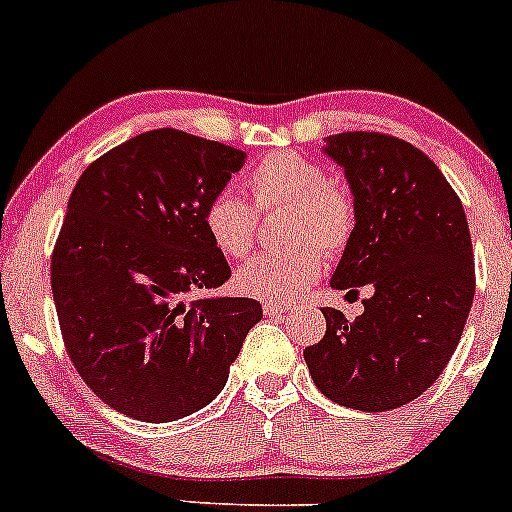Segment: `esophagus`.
Listing matches in <instances>:
<instances>
[{
  "instance_id": "obj_1",
  "label": "esophagus",
  "mask_w": 512,
  "mask_h": 512,
  "mask_svg": "<svg viewBox=\"0 0 512 512\" xmlns=\"http://www.w3.org/2000/svg\"><path fill=\"white\" fill-rule=\"evenodd\" d=\"M290 302H263V312H266V315H278V312H285V310H290Z\"/></svg>"
}]
</instances>
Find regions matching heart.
Segmentation results:
<instances>
[{
    "mask_svg": "<svg viewBox=\"0 0 512 512\" xmlns=\"http://www.w3.org/2000/svg\"><path fill=\"white\" fill-rule=\"evenodd\" d=\"M258 212L285 207L283 241L293 246L251 258L239 273L241 293L268 302H285L320 278L324 252L337 256L356 229V202L327 168L293 151L261 158L246 175ZM212 246L227 258H244L254 249L258 214L232 190H219L202 210Z\"/></svg>",
    "mask_w": 512,
    "mask_h": 512,
    "instance_id": "1",
    "label": "heart"
}]
</instances>
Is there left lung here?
Segmentation results:
<instances>
[{"label":"left lung","instance_id":"obj_1","mask_svg":"<svg viewBox=\"0 0 512 512\" xmlns=\"http://www.w3.org/2000/svg\"><path fill=\"white\" fill-rule=\"evenodd\" d=\"M324 144L356 202L332 288L373 293L356 320L324 307L327 332L305 361L332 403L395 410L437 381L464 332L476 290L469 224L442 170L408 141L344 131Z\"/></svg>","mask_w":512,"mask_h":512}]
</instances>
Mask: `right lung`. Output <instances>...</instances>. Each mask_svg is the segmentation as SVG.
<instances>
[{"instance_id": "add662e5", "label": "right lung", "mask_w": 512, "mask_h": 512, "mask_svg": "<svg viewBox=\"0 0 512 512\" xmlns=\"http://www.w3.org/2000/svg\"><path fill=\"white\" fill-rule=\"evenodd\" d=\"M244 151L153 129L85 168L53 246L65 351L87 388L141 422H173L217 398L261 320L251 298L188 300L232 276L202 224Z\"/></svg>"}]
</instances>
